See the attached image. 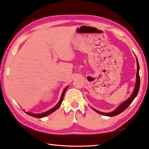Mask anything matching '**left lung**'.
Wrapping results in <instances>:
<instances>
[{
	"mask_svg": "<svg viewBox=\"0 0 149 149\" xmlns=\"http://www.w3.org/2000/svg\"><path fill=\"white\" fill-rule=\"evenodd\" d=\"M136 63H137V74H136V85H135V87H134V90L133 91V93H132L130 96L126 101H124V102L122 103V104H120L114 111H111V112L104 113V112L99 111L93 108V109L96 112H97L98 113H99V114H101L102 115L107 116V117H114V116L118 115V114H120V113H121L122 112H123L125 110L126 108L131 104V103L134 101V100L137 96V94H138V92L139 90V86H140V77H139V63H138V61H137V57H136Z\"/></svg>",
	"mask_w": 149,
	"mask_h": 149,
	"instance_id": "8db88e82",
	"label": "left lung"
}]
</instances>
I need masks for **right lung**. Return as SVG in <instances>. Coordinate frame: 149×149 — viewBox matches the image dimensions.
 <instances>
[{
  "label": "right lung",
  "instance_id": "obj_1",
  "mask_svg": "<svg viewBox=\"0 0 149 149\" xmlns=\"http://www.w3.org/2000/svg\"><path fill=\"white\" fill-rule=\"evenodd\" d=\"M68 87V86H67L65 88H64V90L63 91V93H62V95H61L60 100H59V102H58V104H56L55 107H53L52 109H49V110L47 111H45V112H44V113H30V112H25V110H23V111L26 113V114L29 115H31V116H32V117H36V118H43V117H46V116H47V115H50L51 113H52L53 112L55 111H56V109H57L59 107L61 106L62 102H63V98H64V94H65Z\"/></svg>",
  "mask_w": 149,
  "mask_h": 149
}]
</instances>
